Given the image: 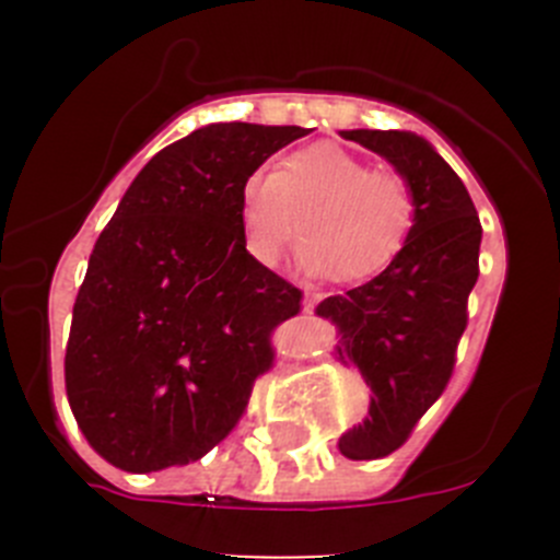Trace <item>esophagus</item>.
Segmentation results:
<instances>
[{
	"label": "esophagus",
	"mask_w": 560,
	"mask_h": 560,
	"mask_svg": "<svg viewBox=\"0 0 560 560\" xmlns=\"http://www.w3.org/2000/svg\"><path fill=\"white\" fill-rule=\"evenodd\" d=\"M319 301H322L319 292H306V298H303V312H314Z\"/></svg>",
	"instance_id": "1"
}]
</instances>
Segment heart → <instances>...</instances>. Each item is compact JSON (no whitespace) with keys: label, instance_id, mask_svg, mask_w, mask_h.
<instances>
[{"label":"heart","instance_id":"obj_1","mask_svg":"<svg viewBox=\"0 0 560 560\" xmlns=\"http://www.w3.org/2000/svg\"><path fill=\"white\" fill-rule=\"evenodd\" d=\"M238 211L254 259L273 265L295 233L298 262L341 284L387 270L409 246L420 217L404 175L369 167L336 143L303 145L273 173L248 175Z\"/></svg>","mask_w":560,"mask_h":560}]
</instances>
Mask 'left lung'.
Instances as JSON below:
<instances>
[{
  "label": "left lung",
  "instance_id": "8db88e82",
  "mask_svg": "<svg viewBox=\"0 0 560 560\" xmlns=\"http://www.w3.org/2000/svg\"><path fill=\"white\" fill-rule=\"evenodd\" d=\"M341 138L385 156L420 206L409 246L387 270L316 306L338 327V360L358 365L371 387L369 417L338 439V450L349 460H376L411 436L453 376L482 224L463 180L420 135L347 129Z\"/></svg>",
  "mask_w": 560,
  "mask_h": 560
}]
</instances>
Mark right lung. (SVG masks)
I'll list each match as a JSON object with an SVG mask.
<instances>
[{
    "instance_id": "obj_1",
    "label": "right lung",
    "mask_w": 560,
    "mask_h": 560,
    "mask_svg": "<svg viewBox=\"0 0 560 560\" xmlns=\"http://www.w3.org/2000/svg\"><path fill=\"white\" fill-rule=\"evenodd\" d=\"M303 127L208 124L151 156L89 257L65 382L86 442L135 474L186 466L244 417L303 292L246 252L241 184Z\"/></svg>"
}]
</instances>
